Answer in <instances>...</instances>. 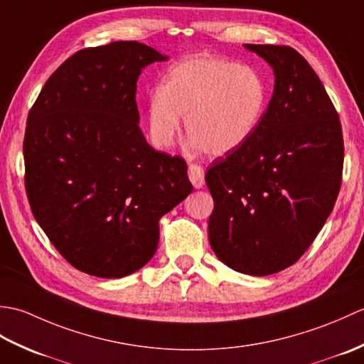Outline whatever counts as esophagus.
Returning <instances> with one entry per match:
<instances>
[{"instance_id":"obj_1","label":"esophagus","mask_w":364,"mask_h":364,"mask_svg":"<svg viewBox=\"0 0 364 364\" xmlns=\"http://www.w3.org/2000/svg\"><path fill=\"white\" fill-rule=\"evenodd\" d=\"M188 173H189V180L192 183V186H194L196 189L203 188V184H205V170H203L202 166L189 164Z\"/></svg>"}]
</instances>
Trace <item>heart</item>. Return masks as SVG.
Listing matches in <instances>:
<instances>
[{
  "mask_svg": "<svg viewBox=\"0 0 364 364\" xmlns=\"http://www.w3.org/2000/svg\"><path fill=\"white\" fill-rule=\"evenodd\" d=\"M267 105L261 73L220 58L180 60L166 73L149 106L153 142L170 146L186 120V136L198 150L223 156L249 141Z\"/></svg>",
  "mask_w": 364,
  "mask_h": 364,
  "instance_id": "obj_1",
  "label": "heart"
}]
</instances>
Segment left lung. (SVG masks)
Listing matches in <instances>:
<instances>
[{
    "instance_id": "left-lung-1",
    "label": "left lung",
    "mask_w": 364,
    "mask_h": 364,
    "mask_svg": "<svg viewBox=\"0 0 364 364\" xmlns=\"http://www.w3.org/2000/svg\"><path fill=\"white\" fill-rule=\"evenodd\" d=\"M272 67L274 94L241 149L205 180L214 210L210 244L236 272L264 277L292 266L333 210L341 188V122L319 76L291 46L244 45Z\"/></svg>"
}]
</instances>
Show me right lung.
<instances>
[{"label":"right lung","mask_w":364,"mask_h":364,"mask_svg":"<svg viewBox=\"0 0 364 364\" xmlns=\"http://www.w3.org/2000/svg\"><path fill=\"white\" fill-rule=\"evenodd\" d=\"M168 58L139 42L75 53L31 107L23 154L34 218L81 272L122 278L149 262L159 219L192 192L186 162L149 145L137 78Z\"/></svg>","instance_id":"obj_1"}]
</instances>
